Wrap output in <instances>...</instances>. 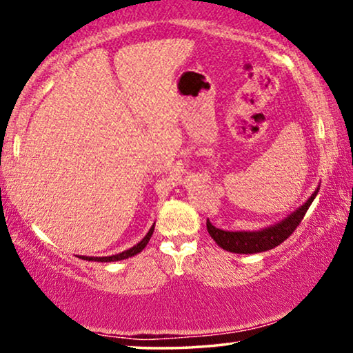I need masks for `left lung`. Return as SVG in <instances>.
Segmentation results:
<instances>
[{"label": "left lung", "instance_id": "1", "mask_svg": "<svg viewBox=\"0 0 353 353\" xmlns=\"http://www.w3.org/2000/svg\"><path fill=\"white\" fill-rule=\"evenodd\" d=\"M320 190V185L316 186V190L313 191V194L303 202V204L291 212L288 216H284L283 220L276 221L274 225H270L267 228L257 230V231H225L216 228L210 223V220H207V231L212 236V239L220 245L221 249L228 250L233 254H259L265 252L276 248L283 243L284 239H288L292 234V231L297 228L301 223L303 215L308 210V207L312 205L313 199H315Z\"/></svg>", "mask_w": 353, "mask_h": 353}]
</instances>
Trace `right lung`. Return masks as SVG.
Returning <instances> with one entry per match:
<instances>
[{
	"mask_svg": "<svg viewBox=\"0 0 353 353\" xmlns=\"http://www.w3.org/2000/svg\"><path fill=\"white\" fill-rule=\"evenodd\" d=\"M154 225H156V223H154ZM154 225L151 226V230L148 231V234L144 236V238L139 241L138 244H134L133 248L123 250V252L115 254V255H109V257H86V255H80V259L81 260H88V262H119V260H125V259H128V257H133V255L139 254L148 245L149 239H151V236L154 233Z\"/></svg>",
	"mask_w": 353,
	"mask_h": 353,
	"instance_id": "add662e5",
	"label": "right lung"
}]
</instances>
